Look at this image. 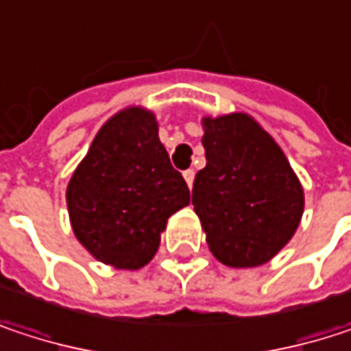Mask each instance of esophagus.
Returning <instances> with one entry per match:
<instances>
[{
    "mask_svg": "<svg viewBox=\"0 0 351 351\" xmlns=\"http://www.w3.org/2000/svg\"><path fill=\"white\" fill-rule=\"evenodd\" d=\"M182 176H184L186 184H189V186H193V180H195V171H193V169H189V171H184V173H182Z\"/></svg>",
    "mask_w": 351,
    "mask_h": 351,
    "instance_id": "1",
    "label": "esophagus"
}]
</instances>
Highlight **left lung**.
<instances>
[{
  "mask_svg": "<svg viewBox=\"0 0 351 351\" xmlns=\"http://www.w3.org/2000/svg\"><path fill=\"white\" fill-rule=\"evenodd\" d=\"M207 165L193 205L213 256L252 268L276 256L299 228L303 189L278 144L245 113L203 119Z\"/></svg>",
  "mask_w": 351,
  "mask_h": 351,
  "instance_id": "8db88e82",
  "label": "left lung"
}]
</instances>
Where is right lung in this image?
<instances>
[{
    "instance_id": "add662e5",
    "label": "right lung",
    "mask_w": 351,
    "mask_h": 351,
    "mask_svg": "<svg viewBox=\"0 0 351 351\" xmlns=\"http://www.w3.org/2000/svg\"><path fill=\"white\" fill-rule=\"evenodd\" d=\"M150 111L130 107L95 136L66 186L77 240L97 260L138 270L156 254L167 219L189 205Z\"/></svg>"
}]
</instances>
